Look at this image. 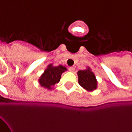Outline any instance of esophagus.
Returning a JSON list of instances; mask_svg holds the SVG:
<instances>
[{"label": "esophagus", "instance_id": "esophagus-1", "mask_svg": "<svg viewBox=\"0 0 132 132\" xmlns=\"http://www.w3.org/2000/svg\"><path fill=\"white\" fill-rule=\"evenodd\" d=\"M69 70L71 72H73V71H74V70H75V68H74V67H69Z\"/></svg>", "mask_w": 132, "mask_h": 132}]
</instances>
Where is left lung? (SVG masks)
Segmentation results:
<instances>
[{
    "mask_svg": "<svg viewBox=\"0 0 132 132\" xmlns=\"http://www.w3.org/2000/svg\"><path fill=\"white\" fill-rule=\"evenodd\" d=\"M77 73L78 76V83L85 90L87 91H93L97 88V82L95 76L89 67L86 70L78 71Z\"/></svg>",
    "mask_w": 132,
    "mask_h": 132,
    "instance_id": "left-lung-1",
    "label": "left lung"
}]
</instances>
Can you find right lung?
Segmentation results:
<instances>
[{
	"instance_id": "right-lung-1",
	"label": "right lung",
	"mask_w": 132,
	"mask_h": 132,
	"mask_svg": "<svg viewBox=\"0 0 132 132\" xmlns=\"http://www.w3.org/2000/svg\"><path fill=\"white\" fill-rule=\"evenodd\" d=\"M66 70L67 69L66 67L61 65L54 66L52 64H49L39 78V83L42 87L48 90L54 89L55 84L60 81L62 73L66 71Z\"/></svg>"
}]
</instances>
